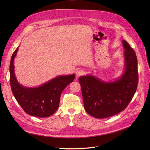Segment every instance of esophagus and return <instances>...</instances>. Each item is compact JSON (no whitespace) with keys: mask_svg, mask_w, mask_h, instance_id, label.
<instances>
[{"mask_svg":"<svg viewBox=\"0 0 150 150\" xmlns=\"http://www.w3.org/2000/svg\"><path fill=\"white\" fill-rule=\"evenodd\" d=\"M84 74V71L83 70H82V69H80V70H78L76 71V77H79V76H82V75H83Z\"/></svg>","mask_w":150,"mask_h":150,"instance_id":"obj_1","label":"esophagus"}]
</instances>
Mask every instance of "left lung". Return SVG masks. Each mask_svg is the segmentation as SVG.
<instances>
[{"mask_svg": "<svg viewBox=\"0 0 150 150\" xmlns=\"http://www.w3.org/2000/svg\"><path fill=\"white\" fill-rule=\"evenodd\" d=\"M122 43L125 49V67L120 78L110 82H105L93 75L79 78L85 110L96 118H106L123 111L137 91V57L126 40H122Z\"/></svg>", "mask_w": 150, "mask_h": 150, "instance_id": "1", "label": "left lung"}]
</instances>
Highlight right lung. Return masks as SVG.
Masks as SVG:
<instances>
[{
    "instance_id": "obj_1",
    "label": "right lung",
    "mask_w": 150,
    "mask_h": 150,
    "mask_svg": "<svg viewBox=\"0 0 150 150\" xmlns=\"http://www.w3.org/2000/svg\"><path fill=\"white\" fill-rule=\"evenodd\" d=\"M13 53L10 62V83L12 93L21 108L28 115L39 117L52 115L59 108L61 94L73 81L74 74L56 77L38 87L28 88L18 82L14 72V59L18 51Z\"/></svg>"
}]
</instances>
